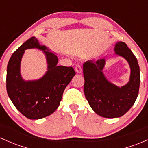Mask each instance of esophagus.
Returning a JSON list of instances; mask_svg holds the SVG:
<instances>
[{"label":"esophagus","instance_id":"1","mask_svg":"<svg viewBox=\"0 0 148 148\" xmlns=\"http://www.w3.org/2000/svg\"><path fill=\"white\" fill-rule=\"evenodd\" d=\"M74 69H75V71H77V73H81L82 71V66L80 64H77L75 66V68H74Z\"/></svg>","mask_w":148,"mask_h":148}]
</instances>
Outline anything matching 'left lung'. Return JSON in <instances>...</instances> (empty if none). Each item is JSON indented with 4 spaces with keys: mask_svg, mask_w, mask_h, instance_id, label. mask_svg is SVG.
I'll return each mask as SVG.
<instances>
[{
    "mask_svg": "<svg viewBox=\"0 0 148 148\" xmlns=\"http://www.w3.org/2000/svg\"><path fill=\"white\" fill-rule=\"evenodd\" d=\"M115 54L127 60L130 67V77L127 84L120 87L110 82L103 69L105 59L92 60L83 64L86 99L95 113L105 118L122 117L135 102L139 93L140 77L138 60L125 43L120 41L114 46Z\"/></svg>",
    "mask_w": 148,
    "mask_h": 148,
    "instance_id": "left-lung-1",
    "label": "left lung"
}]
</instances>
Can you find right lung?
Listing matches in <instances>:
<instances>
[{
  "label": "right lung",
  "instance_id": "add662e5",
  "mask_svg": "<svg viewBox=\"0 0 148 148\" xmlns=\"http://www.w3.org/2000/svg\"><path fill=\"white\" fill-rule=\"evenodd\" d=\"M38 48L43 51L47 62V71L41 79L25 81L20 75V62L25 50ZM58 57L38 39L31 37L14 53L7 66L6 89L8 97L18 110L31 120L50 115L58 108L63 92L75 75L71 66H57Z\"/></svg>",
  "mask_w": 148,
  "mask_h": 148
}]
</instances>
